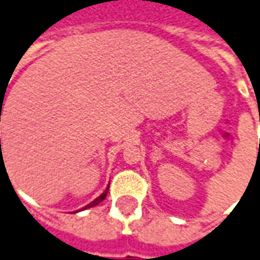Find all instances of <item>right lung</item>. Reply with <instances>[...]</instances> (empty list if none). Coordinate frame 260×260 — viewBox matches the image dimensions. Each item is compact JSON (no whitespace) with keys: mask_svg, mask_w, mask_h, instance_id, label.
Segmentation results:
<instances>
[{"mask_svg":"<svg viewBox=\"0 0 260 260\" xmlns=\"http://www.w3.org/2000/svg\"><path fill=\"white\" fill-rule=\"evenodd\" d=\"M0 141H1V139H0ZM108 186H109V185H108ZM107 193H108V188H107V190H105V192L102 193V195H100V197L96 198V199H93L91 204H88L86 206H84V208H82V211H84V209H88V208H92V206H95V205H98L100 202H102V201H104V199L107 198ZM77 212H78V211H77ZM72 213H75V212H72Z\"/></svg>","mask_w":260,"mask_h":260,"instance_id":"add662e5","label":"right lung"}]
</instances>
